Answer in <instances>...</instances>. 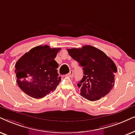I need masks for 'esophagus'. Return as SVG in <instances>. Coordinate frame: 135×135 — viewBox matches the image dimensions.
<instances>
[{"label": "esophagus", "instance_id": "obj_1", "mask_svg": "<svg viewBox=\"0 0 135 135\" xmlns=\"http://www.w3.org/2000/svg\"><path fill=\"white\" fill-rule=\"evenodd\" d=\"M73 75H74V72H73V70H71L70 71V73H69V74L67 75V76L70 78H72Z\"/></svg>", "mask_w": 135, "mask_h": 135}]
</instances>
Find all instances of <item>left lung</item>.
Here are the masks:
<instances>
[{"instance_id": "8db88e82", "label": "left lung", "mask_w": 135, "mask_h": 135, "mask_svg": "<svg viewBox=\"0 0 135 135\" xmlns=\"http://www.w3.org/2000/svg\"><path fill=\"white\" fill-rule=\"evenodd\" d=\"M67 52L83 67L84 75L77 84L81 96L96 101L108 94L113 87L118 71L113 61L103 51L91 45L67 49Z\"/></svg>"}]
</instances>
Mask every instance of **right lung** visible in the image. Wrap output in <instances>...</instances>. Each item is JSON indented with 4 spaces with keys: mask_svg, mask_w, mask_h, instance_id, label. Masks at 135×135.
I'll return each instance as SVG.
<instances>
[{
    "mask_svg": "<svg viewBox=\"0 0 135 135\" xmlns=\"http://www.w3.org/2000/svg\"><path fill=\"white\" fill-rule=\"evenodd\" d=\"M60 50L49 45L37 46L18 60L15 65L17 83L27 95L42 98L56 89L61 76L54 59Z\"/></svg>",
    "mask_w": 135,
    "mask_h": 135,
    "instance_id": "right-lung-1",
    "label": "right lung"
}]
</instances>
